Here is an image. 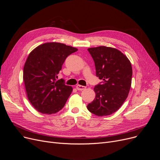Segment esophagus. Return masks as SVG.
<instances>
[{
    "instance_id": "obj_1",
    "label": "esophagus",
    "mask_w": 160,
    "mask_h": 160,
    "mask_svg": "<svg viewBox=\"0 0 160 160\" xmlns=\"http://www.w3.org/2000/svg\"><path fill=\"white\" fill-rule=\"evenodd\" d=\"M76 88H77L79 91H82L83 89H85L86 88V87L83 86H80V85H77V86H76Z\"/></svg>"
}]
</instances>
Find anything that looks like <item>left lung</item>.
Wrapping results in <instances>:
<instances>
[{
	"label": "left lung",
	"instance_id": "left-lung-1",
	"mask_svg": "<svg viewBox=\"0 0 160 160\" xmlns=\"http://www.w3.org/2000/svg\"><path fill=\"white\" fill-rule=\"evenodd\" d=\"M93 58L96 75L102 82L94 88L95 98L88 110L97 116H106L117 112L127 99L131 87L132 68L120 50L100 46L88 49Z\"/></svg>",
	"mask_w": 160,
	"mask_h": 160
}]
</instances>
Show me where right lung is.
<instances>
[{"label": "right lung", "mask_w": 160, "mask_h": 160, "mask_svg": "<svg viewBox=\"0 0 160 160\" xmlns=\"http://www.w3.org/2000/svg\"><path fill=\"white\" fill-rule=\"evenodd\" d=\"M78 49L63 43L41 44L29 54L23 69V80L28 99L43 114L56 113L64 107L72 91L58 74L66 58Z\"/></svg>", "instance_id": "right-lung-1"}]
</instances>
